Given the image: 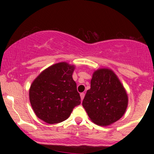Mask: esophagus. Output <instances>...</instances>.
Wrapping results in <instances>:
<instances>
[{"instance_id":"esophagus-1","label":"esophagus","mask_w":154,"mask_h":154,"mask_svg":"<svg viewBox=\"0 0 154 154\" xmlns=\"http://www.w3.org/2000/svg\"><path fill=\"white\" fill-rule=\"evenodd\" d=\"M84 97H85V93H80V98H81V100H83V98H84Z\"/></svg>"}]
</instances>
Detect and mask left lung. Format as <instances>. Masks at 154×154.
<instances>
[{"instance_id": "left-lung-1", "label": "left lung", "mask_w": 154, "mask_h": 154, "mask_svg": "<svg viewBox=\"0 0 154 154\" xmlns=\"http://www.w3.org/2000/svg\"><path fill=\"white\" fill-rule=\"evenodd\" d=\"M128 103V95L116 75L108 69H100L93 75L82 106L93 122L106 126L119 120Z\"/></svg>"}]
</instances>
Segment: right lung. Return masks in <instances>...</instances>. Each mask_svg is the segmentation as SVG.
<instances>
[{"mask_svg": "<svg viewBox=\"0 0 154 154\" xmlns=\"http://www.w3.org/2000/svg\"><path fill=\"white\" fill-rule=\"evenodd\" d=\"M75 66L66 62L53 65L35 79L29 100L35 114L48 124L66 120L81 103L77 84L72 79Z\"/></svg>", "mask_w": 154, "mask_h": 154, "instance_id": "right-lung-1", "label": "right lung"}]
</instances>
